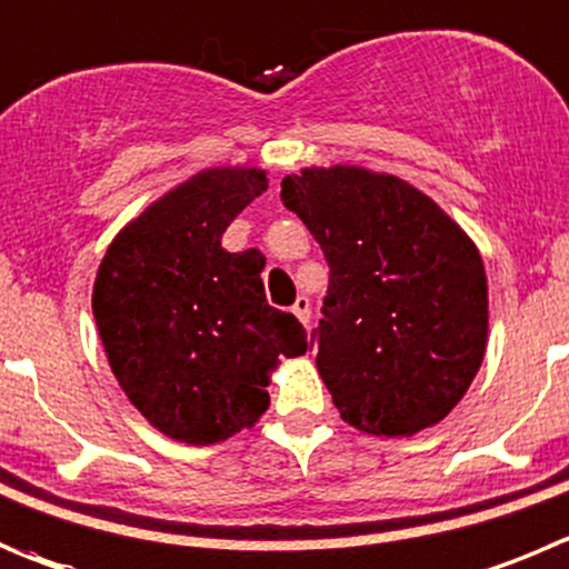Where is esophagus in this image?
Wrapping results in <instances>:
<instances>
[{"label": "esophagus", "mask_w": 569, "mask_h": 569, "mask_svg": "<svg viewBox=\"0 0 569 569\" xmlns=\"http://www.w3.org/2000/svg\"><path fill=\"white\" fill-rule=\"evenodd\" d=\"M293 316L299 318V321L305 323V327H310V299H307V296H299V299H296Z\"/></svg>", "instance_id": "1"}]
</instances>
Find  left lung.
I'll return each mask as SVG.
<instances>
[{
    "label": "left lung",
    "instance_id": "1",
    "mask_svg": "<svg viewBox=\"0 0 569 569\" xmlns=\"http://www.w3.org/2000/svg\"><path fill=\"white\" fill-rule=\"evenodd\" d=\"M329 262L318 375L355 430L408 438L450 416L489 343V281L472 237L430 194L357 164L281 178Z\"/></svg>",
    "mask_w": 569,
    "mask_h": 569
}]
</instances>
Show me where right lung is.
Here are the masks:
<instances>
[{
	"label": "right lung",
	"mask_w": 569,
	"mask_h": 569,
	"mask_svg": "<svg viewBox=\"0 0 569 569\" xmlns=\"http://www.w3.org/2000/svg\"><path fill=\"white\" fill-rule=\"evenodd\" d=\"M268 189L262 167H207L172 187L108 246L91 312L133 408L172 441H226L268 410L279 357L307 351L296 316L264 301L262 259L220 237Z\"/></svg>",
	"instance_id": "obj_1"
}]
</instances>
